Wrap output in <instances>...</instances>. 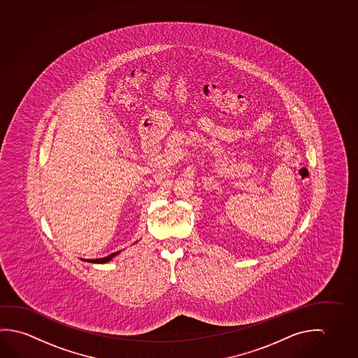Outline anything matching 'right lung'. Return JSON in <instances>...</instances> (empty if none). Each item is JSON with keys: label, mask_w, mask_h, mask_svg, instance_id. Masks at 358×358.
Returning a JSON list of instances; mask_svg holds the SVG:
<instances>
[{"label": "right lung", "mask_w": 358, "mask_h": 358, "mask_svg": "<svg viewBox=\"0 0 358 358\" xmlns=\"http://www.w3.org/2000/svg\"><path fill=\"white\" fill-rule=\"evenodd\" d=\"M120 251H117V252H113V254H110V255L106 256V257H102V259H93V260H83V262H92V264H106V262H109L113 257L118 255Z\"/></svg>", "instance_id": "right-lung-1"}]
</instances>
